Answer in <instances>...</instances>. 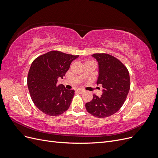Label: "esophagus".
<instances>
[{
  "label": "esophagus",
  "instance_id": "obj_1",
  "mask_svg": "<svg viewBox=\"0 0 158 158\" xmlns=\"http://www.w3.org/2000/svg\"><path fill=\"white\" fill-rule=\"evenodd\" d=\"M77 92L80 94H83L85 92V91L84 89H77Z\"/></svg>",
  "mask_w": 158,
  "mask_h": 158
}]
</instances>
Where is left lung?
Wrapping results in <instances>:
<instances>
[{
	"instance_id": "obj_1",
	"label": "left lung",
	"mask_w": 158,
	"mask_h": 158,
	"mask_svg": "<svg viewBox=\"0 0 158 158\" xmlns=\"http://www.w3.org/2000/svg\"><path fill=\"white\" fill-rule=\"evenodd\" d=\"M98 64L97 84H102V95L94 94L91 102L85 103L89 113L104 118L117 112L125 102L130 89V76L121 62L111 55L97 53L92 55Z\"/></svg>"
}]
</instances>
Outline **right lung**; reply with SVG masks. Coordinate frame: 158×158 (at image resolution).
I'll list each match as a JSON object with an SVG mask.
<instances>
[{"label":"right lung","instance_id":"obj_1","mask_svg":"<svg viewBox=\"0 0 158 158\" xmlns=\"http://www.w3.org/2000/svg\"><path fill=\"white\" fill-rule=\"evenodd\" d=\"M78 55L52 51L33 61L27 76V87L33 102L41 111L50 116L63 114L70 107L74 89L57 84L63 78L72 62Z\"/></svg>","mask_w":158,"mask_h":158}]
</instances>
